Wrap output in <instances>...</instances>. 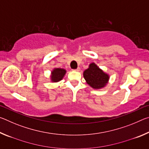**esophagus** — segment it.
<instances>
[{"mask_svg":"<svg viewBox=\"0 0 149 149\" xmlns=\"http://www.w3.org/2000/svg\"><path fill=\"white\" fill-rule=\"evenodd\" d=\"M74 71H77V72H79V71H80V68L79 67H78L77 68H76V69H75V70H74Z\"/></svg>","mask_w":149,"mask_h":149,"instance_id":"34e87169","label":"esophagus"}]
</instances>
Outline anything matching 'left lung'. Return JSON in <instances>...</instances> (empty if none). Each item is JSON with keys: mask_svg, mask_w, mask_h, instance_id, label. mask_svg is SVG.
I'll return each instance as SVG.
<instances>
[{"mask_svg": "<svg viewBox=\"0 0 149 149\" xmlns=\"http://www.w3.org/2000/svg\"><path fill=\"white\" fill-rule=\"evenodd\" d=\"M84 77L87 84L95 89L104 87L109 79L108 75L105 74L95 63H91L89 68L85 70Z\"/></svg>", "mask_w": 149, "mask_h": 149, "instance_id": "8db88e82", "label": "left lung"}]
</instances>
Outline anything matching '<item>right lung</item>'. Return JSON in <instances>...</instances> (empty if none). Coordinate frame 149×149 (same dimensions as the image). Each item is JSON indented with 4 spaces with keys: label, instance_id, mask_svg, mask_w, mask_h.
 <instances>
[{
    "label": "right lung",
    "instance_id": "1",
    "mask_svg": "<svg viewBox=\"0 0 149 149\" xmlns=\"http://www.w3.org/2000/svg\"><path fill=\"white\" fill-rule=\"evenodd\" d=\"M66 71L64 69L62 68H55L52 72L51 80L53 82L60 81L64 77Z\"/></svg>",
    "mask_w": 149,
    "mask_h": 149
}]
</instances>
